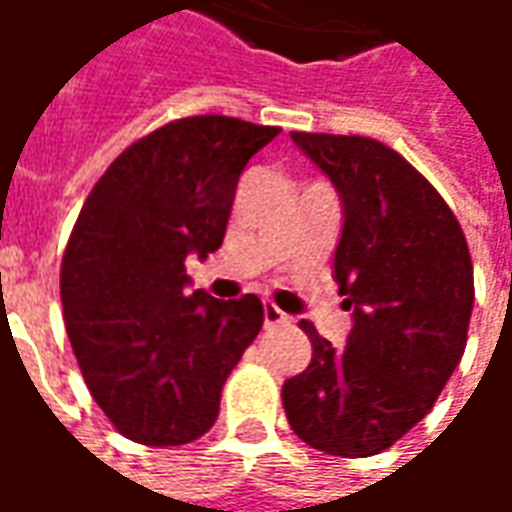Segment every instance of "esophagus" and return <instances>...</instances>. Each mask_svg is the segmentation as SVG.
I'll use <instances>...</instances> for the list:
<instances>
[{"label":"esophagus","mask_w":512,"mask_h":512,"mask_svg":"<svg viewBox=\"0 0 512 512\" xmlns=\"http://www.w3.org/2000/svg\"><path fill=\"white\" fill-rule=\"evenodd\" d=\"M290 317L284 315L281 309H278L273 301H264V326L270 329V326H281V323H287Z\"/></svg>","instance_id":"obj_1"}]
</instances>
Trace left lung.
Instances as JSON below:
<instances>
[{
  "instance_id": "8db88e82",
  "label": "left lung",
  "mask_w": 512,
  "mask_h": 512,
  "mask_svg": "<svg viewBox=\"0 0 512 512\" xmlns=\"http://www.w3.org/2000/svg\"><path fill=\"white\" fill-rule=\"evenodd\" d=\"M334 183L343 234L334 278L354 309L345 351L309 320V368L284 382L292 432L334 457L390 449L435 407L460 365L474 267L446 200L410 161L365 136L290 133Z\"/></svg>"
}]
</instances>
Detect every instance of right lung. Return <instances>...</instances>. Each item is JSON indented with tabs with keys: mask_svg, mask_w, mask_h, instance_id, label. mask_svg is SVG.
<instances>
[{
	"mask_svg": "<svg viewBox=\"0 0 512 512\" xmlns=\"http://www.w3.org/2000/svg\"><path fill=\"white\" fill-rule=\"evenodd\" d=\"M281 128L186 116L105 169L61 264L66 334L108 421L144 446L206 435L220 393L264 323L256 295L189 292L186 256L222 245L236 183Z\"/></svg>",
	"mask_w": 512,
	"mask_h": 512,
	"instance_id": "1",
	"label": "right lung"
}]
</instances>
